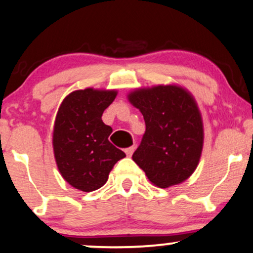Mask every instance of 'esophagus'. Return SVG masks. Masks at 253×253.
Returning a JSON list of instances; mask_svg holds the SVG:
<instances>
[{
    "instance_id": "34e87169",
    "label": "esophagus",
    "mask_w": 253,
    "mask_h": 253,
    "mask_svg": "<svg viewBox=\"0 0 253 253\" xmlns=\"http://www.w3.org/2000/svg\"><path fill=\"white\" fill-rule=\"evenodd\" d=\"M135 150V146H130V147H127L126 150H125V153H126L127 157H130L133 155V152H134Z\"/></svg>"
}]
</instances>
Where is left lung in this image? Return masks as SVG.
<instances>
[{"instance_id": "obj_1", "label": "left lung", "mask_w": 253, "mask_h": 253, "mask_svg": "<svg viewBox=\"0 0 253 253\" xmlns=\"http://www.w3.org/2000/svg\"><path fill=\"white\" fill-rule=\"evenodd\" d=\"M127 97L146 125L133 161L159 188L189 178L203 147L201 113L190 92L178 85H157L135 89Z\"/></svg>"}]
</instances>
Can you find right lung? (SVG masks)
<instances>
[{
    "mask_svg": "<svg viewBox=\"0 0 253 253\" xmlns=\"http://www.w3.org/2000/svg\"><path fill=\"white\" fill-rule=\"evenodd\" d=\"M117 95V90H76L58 109L54 158L63 178L78 190L89 193L102 187L115 163L126 157L108 140L113 129L102 121L104 109Z\"/></svg>",
    "mask_w": 253,
    "mask_h": 253,
    "instance_id": "obj_1",
    "label": "right lung"
}]
</instances>
